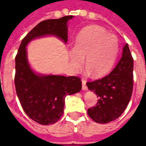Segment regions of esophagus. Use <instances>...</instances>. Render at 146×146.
<instances>
[{"mask_svg":"<svg viewBox=\"0 0 146 146\" xmlns=\"http://www.w3.org/2000/svg\"><path fill=\"white\" fill-rule=\"evenodd\" d=\"M82 89L84 91L88 90V87L86 85V81L84 80H82Z\"/></svg>","mask_w":146,"mask_h":146,"instance_id":"34e87169","label":"esophagus"}]
</instances>
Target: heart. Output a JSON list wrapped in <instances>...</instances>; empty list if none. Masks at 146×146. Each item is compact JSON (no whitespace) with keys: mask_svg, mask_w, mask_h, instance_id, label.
<instances>
[{"mask_svg":"<svg viewBox=\"0 0 146 146\" xmlns=\"http://www.w3.org/2000/svg\"><path fill=\"white\" fill-rule=\"evenodd\" d=\"M119 51V40L116 35L108 33L98 26L83 28L77 34L75 46L70 51V59L74 68L79 69L85 57L88 73L95 76L107 74L116 62Z\"/></svg>","mask_w":146,"mask_h":146,"instance_id":"1","label":"heart"}]
</instances>
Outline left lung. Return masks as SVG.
Returning a JSON list of instances; mask_svg holds the SVG:
<instances>
[{"label":"left lung","mask_w":146,"mask_h":146,"mask_svg":"<svg viewBox=\"0 0 146 146\" xmlns=\"http://www.w3.org/2000/svg\"><path fill=\"white\" fill-rule=\"evenodd\" d=\"M134 60L126 44L121 58L111 73L103 78L87 83L90 91L95 92L98 101L89 108L88 114L94 121L107 123L121 116L131 98Z\"/></svg>","instance_id":"obj_1"}]
</instances>
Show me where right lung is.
I'll list each match as a JSON object with an SVG mask.
<instances>
[{
  "label": "right lung",
  "mask_w": 146,
  "mask_h": 146,
  "mask_svg": "<svg viewBox=\"0 0 146 146\" xmlns=\"http://www.w3.org/2000/svg\"><path fill=\"white\" fill-rule=\"evenodd\" d=\"M73 15L40 22L21 42L15 56V85L24 112L35 122L49 125L63 114L65 98L79 92L82 88L77 76L36 74L27 60V45L32 40L53 35L67 42V22Z\"/></svg>",
  "instance_id": "add662e5"
}]
</instances>
